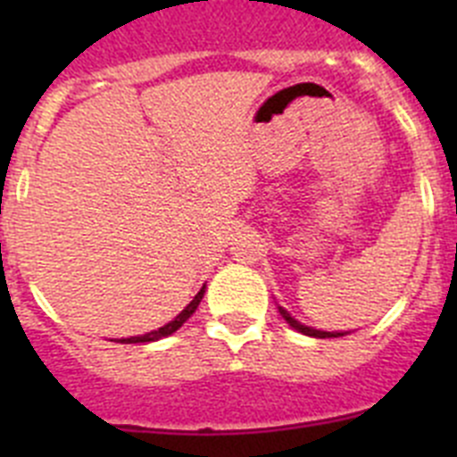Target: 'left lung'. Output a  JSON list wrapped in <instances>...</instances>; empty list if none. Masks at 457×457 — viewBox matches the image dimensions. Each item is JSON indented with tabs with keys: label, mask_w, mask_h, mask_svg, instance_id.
Listing matches in <instances>:
<instances>
[{
	"label": "left lung",
	"mask_w": 457,
	"mask_h": 457,
	"mask_svg": "<svg viewBox=\"0 0 457 457\" xmlns=\"http://www.w3.org/2000/svg\"><path fill=\"white\" fill-rule=\"evenodd\" d=\"M278 313H281V318H284V320L288 322L290 327H293L295 332L304 334V337H313V338H338V337H345V334H348V332H322V329H316V327L302 325L300 320H295V318L290 316V313L284 309V306H278Z\"/></svg>",
	"instance_id": "obj_1"
}]
</instances>
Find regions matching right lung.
Listing matches in <instances>:
<instances>
[{
  "instance_id": "add662e5",
  "label": "right lung",
  "mask_w": 457,
  "mask_h": 457,
  "mask_svg": "<svg viewBox=\"0 0 457 457\" xmlns=\"http://www.w3.org/2000/svg\"><path fill=\"white\" fill-rule=\"evenodd\" d=\"M204 293H205V286H201V290L196 295H194V300L189 302L187 306H185L183 311H180L179 316L173 318L171 322H167L164 327H160V329H155V332H148V334H141V337H130V338H120L119 343H151V341H160V338L164 337H171L173 332H179L180 327L185 325V322L192 318V313L196 311V306L201 304V300H204Z\"/></svg>"
}]
</instances>
